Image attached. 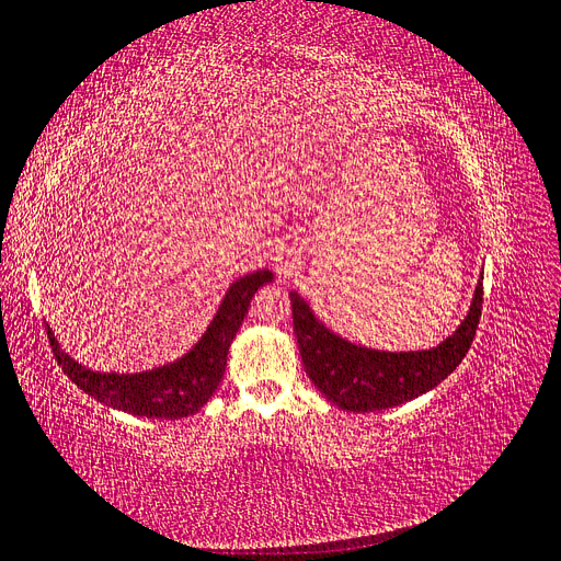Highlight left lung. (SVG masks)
<instances>
[{"label":"left lung","mask_w":561,"mask_h":561,"mask_svg":"<svg viewBox=\"0 0 561 561\" xmlns=\"http://www.w3.org/2000/svg\"><path fill=\"white\" fill-rule=\"evenodd\" d=\"M291 296L294 330L307 377L346 411H379L404 404L442 383L462 363L483 309V282L476 286L469 314L455 333L430 351L386 354L330 333L298 294Z\"/></svg>","instance_id":"left-lung-1"}]
</instances>
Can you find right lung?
<instances>
[{
	"label": "right lung",
	"mask_w": 561,
	"mask_h": 561,
	"mask_svg": "<svg viewBox=\"0 0 561 561\" xmlns=\"http://www.w3.org/2000/svg\"><path fill=\"white\" fill-rule=\"evenodd\" d=\"M267 282H273L270 270H256L233 282L203 340L173 365L142 371V375H101L71 360L59 348L53 330L46 328L55 360L80 390L113 409L145 419L192 416L217 390L226 369L228 346L242 325L249 302Z\"/></svg>",
	"instance_id": "right-lung-1"
}]
</instances>
